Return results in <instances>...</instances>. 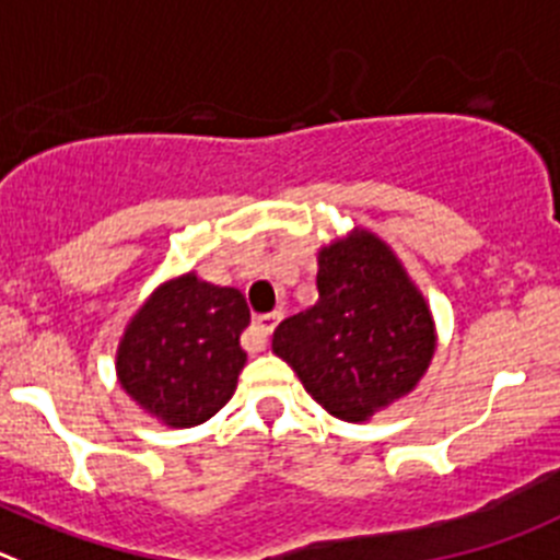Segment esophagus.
<instances>
[{"mask_svg": "<svg viewBox=\"0 0 560 560\" xmlns=\"http://www.w3.org/2000/svg\"><path fill=\"white\" fill-rule=\"evenodd\" d=\"M281 312H268V315L254 317V326H250V345H254L256 351L268 345V337L273 334V328L279 326Z\"/></svg>", "mask_w": 560, "mask_h": 560, "instance_id": "esophagus-1", "label": "esophagus"}]
</instances>
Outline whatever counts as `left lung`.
Instances as JSON below:
<instances>
[{
    "label": "left lung",
    "instance_id": "left-lung-1",
    "mask_svg": "<svg viewBox=\"0 0 560 560\" xmlns=\"http://www.w3.org/2000/svg\"><path fill=\"white\" fill-rule=\"evenodd\" d=\"M317 304L273 331V353L339 420H368L404 398L433 357L431 312L375 234L334 243L317 256Z\"/></svg>",
    "mask_w": 560,
    "mask_h": 560
}]
</instances>
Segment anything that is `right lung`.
<instances>
[{
  "label": "right lung",
  "instance_id": "1",
  "mask_svg": "<svg viewBox=\"0 0 560 560\" xmlns=\"http://www.w3.org/2000/svg\"><path fill=\"white\" fill-rule=\"evenodd\" d=\"M245 295L187 273L140 306L118 348V378L149 415L174 428L201 425L229 404L245 364Z\"/></svg>",
  "mask_w": 560,
  "mask_h": 560
}]
</instances>
